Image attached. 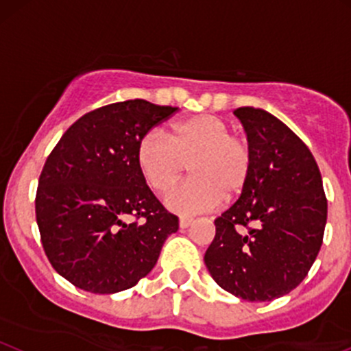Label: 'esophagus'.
Wrapping results in <instances>:
<instances>
[{
    "label": "esophagus",
    "mask_w": 351,
    "mask_h": 351,
    "mask_svg": "<svg viewBox=\"0 0 351 351\" xmlns=\"http://www.w3.org/2000/svg\"><path fill=\"white\" fill-rule=\"evenodd\" d=\"M193 222H195L193 219H188V217H182V219H180V228L191 227V225H193Z\"/></svg>",
    "instance_id": "obj_1"
}]
</instances>
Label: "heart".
Returning a JSON list of instances; mask_svg holds the SVG:
<instances>
[{
  "mask_svg": "<svg viewBox=\"0 0 351 351\" xmlns=\"http://www.w3.org/2000/svg\"><path fill=\"white\" fill-rule=\"evenodd\" d=\"M191 180L176 188L166 205L182 215L206 212L235 198L252 173V149L242 136L212 114L176 121L171 132L151 131L138 147V166L151 190L166 195L185 175Z\"/></svg>",
  "mask_w": 351,
  "mask_h": 351,
  "instance_id": "heart-1",
  "label": "heart"
}]
</instances>
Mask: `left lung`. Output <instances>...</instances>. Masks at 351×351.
<instances>
[{"label": "left lung", "instance_id": "obj_1", "mask_svg": "<svg viewBox=\"0 0 351 351\" xmlns=\"http://www.w3.org/2000/svg\"><path fill=\"white\" fill-rule=\"evenodd\" d=\"M252 149V173L239 200L215 220L205 265L222 289L272 301L301 284L323 243L328 204L308 146L259 108L234 110Z\"/></svg>", "mask_w": 351, "mask_h": 351}]
</instances>
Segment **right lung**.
I'll return each instance as SVG.
<instances>
[{"mask_svg":"<svg viewBox=\"0 0 351 351\" xmlns=\"http://www.w3.org/2000/svg\"><path fill=\"white\" fill-rule=\"evenodd\" d=\"M176 109L134 99L90 110L47 158L36 223L50 264L75 287L114 294L136 286L178 230V217L166 212L138 166L145 136Z\"/></svg>","mask_w":351,"mask_h":351,"instance_id":"right-lung-1","label":"right lung"}]
</instances>
